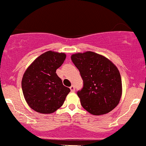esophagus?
I'll use <instances>...</instances> for the list:
<instances>
[{"label":"esophagus","mask_w":146,"mask_h":146,"mask_svg":"<svg viewBox=\"0 0 146 146\" xmlns=\"http://www.w3.org/2000/svg\"><path fill=\"white\" fill-rule=\"evenodd\" d=\"M70 89H71V92H74L75 91V86H73V85H72V86L70 87Z\"/></svg>","instance_id":"esophagus-1"}]
</instances>
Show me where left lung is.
Segmentation results:
<instances>
[{
	"label": "left lung",
	"mask_w": 146,
	"mask_h": 146,
	"mask_svg": "<svg viewBox=\"0 0 146 146\" xmlns=\"http://www.w3.org/2000/svg\"><path fill=\"white\" fill-rule=\"evenodd\" d=\"M71 60L83 80V88L77 92L83 108L94 115L113 110L122 93L121 75L115 64L91 51L72 55Z\"/></svg>",
	"instance_id": "8db88e82"
}]
</instances>
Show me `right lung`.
Listing matches in <instances>:
<instances>
[{"label": "right lung", "mask_w": 146, "mask_h": 146, "mask_svg": "<svg viewBox=\"0 0 146 146\" xmlns=\"http://www.w3.org/2000/svg\"><path fill=\"white\" fill-rule=\"evenodd\" d=\"M65 58L63 53L46 51L37 58L25 72L22 89L27 103L35 111L53 113L62 106L71 91L56 74V70Z\"/></svg>", "instance_id": "add662e5"}]
</instances>
